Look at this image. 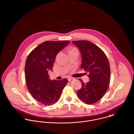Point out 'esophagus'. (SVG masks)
Returning <instances> with one entry per match:
<instances>
[{"mask_svg":"<svg viewBox=\"0 0 134 134\" xmlns=\"http://www.w3.org/2000/svg\"><path fill=\"white\" fill-rule=\"evenodd\" d=\"M74 79V78H73V77H69V78H68V80H69V81H71L73 80Z\"/></svg>","mask_w":134,"mask_h":134,"instance_id":"obj_1","label":"esophagus"}]
</instances>
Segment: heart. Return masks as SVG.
<instances>
[{
    "mask_svg": "<svg viewBox=\"0 0 134 134\" xmlns=\"http://www.w3.org/2000/svg\"><path fill=\"white\" fill-rule=\"evenodd\" d=\"M75 49V48H72V49H70V51H71V50H72V49Z\"/></svg>",
    "mask_w": 134,
    "mask_h": 134,
    "instance_id": "obj_1",
    "label": "heart"
}]
</instances>
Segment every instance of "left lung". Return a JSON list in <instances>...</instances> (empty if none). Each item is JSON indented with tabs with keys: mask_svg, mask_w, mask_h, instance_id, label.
I'll use <instances>...</instances> for the list:
<instances>
[{
	"mask_svg": "<svg viewBox=\"0 0 134 134\" xmlns=\"http://www.w3.org/2000/svg\"><path fill=\"white\" fill-rule=\"evenodd\" d=\"M73 43L81 53V69L89 73L90 78L86 83L79 79L82 87L77 94L84 103L92 104L101 99L108 89L110 78L109 62L103 51L92 42L79 40L74 41Z\"/></svg>",
	"mask_w": 134,
	"mask_h": 134,
	"instance_id": "obj_1",
	"label": "left lung"
}]
</instances>
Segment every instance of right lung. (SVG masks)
<instances>
[{
    "label": "right lung",
    "mask_w": 134,
    "mask_h": 134,
    "mask_svg": "<svg viewBox=\"0 0 134 134\" xmlns=\"http://www.w3.org/2000/svg\"><path fill=\"white\" fill-rule=\"evenodd\" d=\"M69 41H47L34 49L28 55L25 64V79L31 95L42 104L48 106L58 101L62 91L68 82L49 78L48 71L52 70L57 54Z\"/></svg>",
    "instance_id": "add662e5"
}]
</instances>
